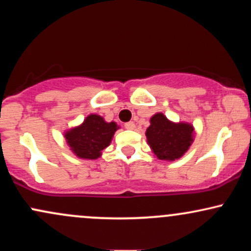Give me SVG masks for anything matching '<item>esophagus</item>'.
Returning <instances> with one entry per match:
<instances>
[{
	"instance_id": "1",
	"label": "esophagus",
	"mask_w": 251,
	"mask_h": 251,
	"mask_svg": "<svg viewBox=\"0 0 251 251\" xmlns=\"http://www.w3.org/2000/svg\"><path fill=\"white\" fill-rule=\"evenodd\" d=\"M134 127H135V125H134L133 122H128V123L125 124V128L126 129H134Z\"/></svg>"
}]
</instances>
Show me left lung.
<instances>
[{"label":"left lung","instance_id":"left-lung-1","mask_svg":"<svg viewBox=\"0 0 251 251\" xmlns=\"http://www.w3.org/2000/svg\"><path fill=\"white\" fill-rule=\"evenodd\" d=\"M146 139L155 157L174 162L188 151L194 142L195 128L189 123H174L163 113H155L150 119Z\"/></svg>","mask_w":251,"mask_h":251}]
</instances>
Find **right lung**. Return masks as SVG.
I'll list each match as a JSON object with an SVG mask.
<instances>
[{"label":"right lung","instance_id":"1","mask_svg":"<svg viewBox=\"0 0 251 251\" xmlns=\"http://www.w3.org/2000/svg\"><path fill=\"white\" fill-rule=\"evenodd\" d=\"M119 128L114 122L107 123L98 114H89L81 125L65 132L67 145L81 159H97L111 144Z\"/></svg>","mask_w":251,"mask_h":251}]
</instances>
